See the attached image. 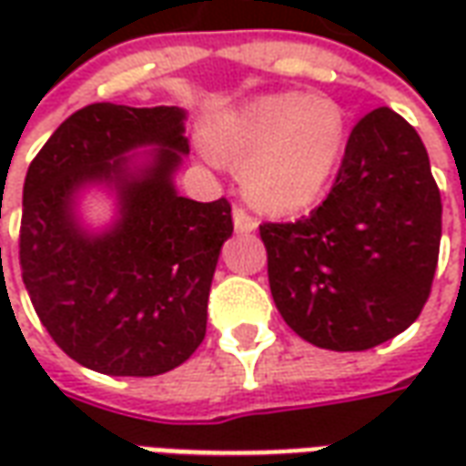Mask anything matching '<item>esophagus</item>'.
Returning a JSON list of instances; mask_svg holds the SVG:
<instances>
[{
    "label": "esophagus",
    "instance_id": "obj_1",
    "mask_svg": "<svg viewBox=\"0 0 466 466\" xmlns=\"http://www.w3.org/2000/svg\"><path fill=\"white\" fill-rule=\"evenodd\" d=\"M234 229L237 232H254L257 229V219H254L252 214L242 209V207H234Z\"/></svg>",
    "mask_w": 466,
    "mask_h": 466
}]
</instances>
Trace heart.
<instances>
[{"mask_svg": "<svg viewBox=\"0 0 466 466\" xmlns=\"http://www.w3.org/2000/svg\"><path fill=\"white\" fill-rule=\"evenodd\" d=\"M347 115L327 96L279 92L214 116L204 142L217 162L242 167L259 209L292 214L319 199L342 164Z\"/></svg>", "mask_w": 466, "mask_h": 466, "instance_id": "b5f03b06", "label": "heart"}]
</instances>
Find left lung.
I'll return each mask as SVG.
<instances>
[{
    "mask_svg": "<svg viewBox=\"0 0 466 466\" xmlns=\"http://www.w3.org/2000/svg\"><path fill=\"white\" fill-rule=\"evenodd\" d=\"M259 234L274 304L302 339L364 351L404 332L430 299L441 239L440 187L417 129L390 106L364 115L327 199Z\"/></svg>",
    "mask_w": 466,
    "mask_h": 466,
    "instance_id": "8db88e82",
    "label": "left lung"
}]
</instances>
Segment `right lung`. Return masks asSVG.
Instances as JSON below:
<instances>
[{
    "instance_id": "1",
    "label": "right lung",
    "mask_w": 466,
    "mask_h": 466,
    "mask_svg": "<svg viewBox=\"0 0 466 466\" xmlns=\"http://www.w3.org/2000/svg\"><path fill=\"white\" fill-rule=\"evenodd\" d=\"M154 143L152 163L123 154ZM189 152L179 106L96 102L59 124L25 179L19 264L56 347L86 370L154 377L179 367L207 334V299L232 204L179 197L174 169ZM85 183H109L120 219L86 235L74 217Z\"/></svg>"
}]
</instances>
